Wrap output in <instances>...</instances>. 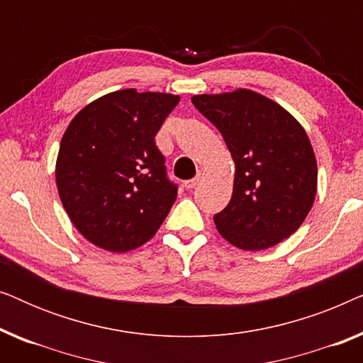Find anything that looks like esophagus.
I'll list each match as a JSON object with an SVG mask.
<instances>
[{
	"label": "esophagus",
	"instance_id": "obj_1",
	"mask_svg": "<svg viewBox=\"0 0 363 363\" xmlns=\"http://www.w3.org/2000/svg\"><path fill=\"white\" fill-rule=\"evenodd\" d=\"M200 180H201V172H198L195 178H191V180L185 182V186L188 188V190H193V188H195L198 183H200Z\"/></svg>",
	"mask_w": 363,
	"mask_h": 363
}]
</instances>
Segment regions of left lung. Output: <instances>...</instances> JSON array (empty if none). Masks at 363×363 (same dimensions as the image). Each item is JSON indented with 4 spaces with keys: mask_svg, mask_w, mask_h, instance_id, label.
I'll return each mask as SVG.
<instances>
[{
    "mask_svg": "<svg viewBox=\"0 0 363 363\" xmlns=\"http://www.w3.org/2000/svg\"><path fill=\"white\" fill-rule=\"evenodd\" d=\"M191 102L220 130L235 160L231 200L213 216L220 235L247 251L289 238L309 215L317 190L315 155L301 123L247 89Z\"/></svg>",
    "mask_w": 363,
    "mask_h": 363,
    "instance_id": "8db88e82",
    "label": "left lung"
}]
</instances>
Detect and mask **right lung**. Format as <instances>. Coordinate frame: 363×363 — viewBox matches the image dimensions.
I'll return each mask as SVG.
<instances>
[{"label": "right lung", "mask_w": 363, "mask_h": 363, "mask_svg": "<svg viewBox=\"0 0 363 363\" xmlns=\"http://www.w3.org/2000/svg\"><path fill=\"white\" fill-rule=\"evenodd\" d=\"M180 97L125 89L82 108L64 133L56 183L81 235L102 250L125 252L158 231L177 200L155 145Z\"/></svg>", "instance_id": "1"}]
</instances>
